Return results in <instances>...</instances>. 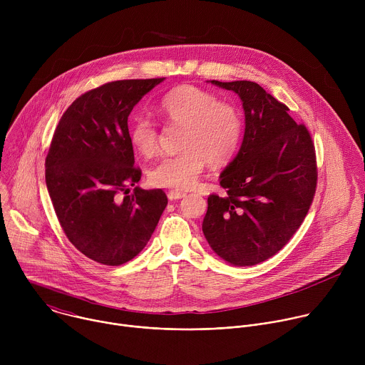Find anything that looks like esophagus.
<instances>
[{
  "label": "esophagus",
  "mask_w": 365,
  "mask_h": 365,
  "mask_svg": "<svg viewBox=\"0 0 365 365\" xmlns=\"http://www.w3.org/2000/svg\"><path fill=\"white\" fill-rule=\"evenodd\" d=\"M185 196H186V193H183V192H178V190H170V192H168L169 200H178V199H182V197H185Z\"/></svg>",
  "instance_id": "esophagus-1"
}]
</instances>
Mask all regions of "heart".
<instances>
[{
  "label": "heart",
  "instance_id": "b5f03b06",
  "mask_svg": "<svg viewBox=\"0 0 365 365\" xmlns=\"http://www.w3.org/2000/svg\"><path fill=\"white\" fill-rule=\"evenodd\" d=\"M162 117L175 125H182L180 153L166 155L148 172L153 186L187 190L195 186L205 162L211 166L227 163L237 151L242 133L238 110L207 91L183 85L168 92L158 103ZM131 145L144 155H151L159 147V131L153 120L137 115L128 128Z\"/></svg>",
  "mask_w": 365,
  "mask_h": 365
}]
</instances>
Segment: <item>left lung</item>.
Masks as SVG:
<instances>
[{
    "mask_svg": "<svg viewBox=\"0 0 365 365\" xmlns=\"http://www.w3.org/2000/svg\"><path fill=\"white\" fill-rule=\"evenodd\" d=\"M210 82L240 96L245 128L220 175L225 195L207 197L202 231L224 262L254 266L280 251L303 222L317 189L315 147L306 127L258 83Z\"/></svg>",
    "mask_w": 365,
    "mask_h": 365,
    "instance_id": "8db88e82",
    "label": "left lung"
}]
</instances>
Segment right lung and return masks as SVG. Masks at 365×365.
<instances>
[{"label": "right lung", "instance_id": "right-lung-1", "mask_svg": "<svg viewBox=\"0 0 365 365\" xmlns=\"http://www.w3.org/2000/svg\"><path fill=\"white\" fill-rule=\"evenodd\" d=\"M165 81H115L72 102L46 158V185L68 240L88 258L121 266L148 242L168 205L162 189L135 183L128 115ZM133 185L135 189L129 192Z\"/></svg>", "mask_w": 365, "mask_h": 365}]
</instances>
